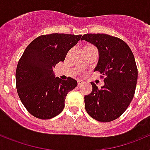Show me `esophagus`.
Segmentation results:
<instances>
[{
  "label": "esophagus",
  "mask_w": 150,
  "mask_h": 150,
  "mask_svg": "<svg viewBox=\"0 0 150 150\" xmlns=\"http://www.w3.org/2000/svg\"><path fill=\"white\" fill-rule=\"evenodd\" d=\"M77 83H78V86H81V85L83 83V80H81V79H78Z\"/></svg>",
  "instance_id": "1"
}]
</instances>
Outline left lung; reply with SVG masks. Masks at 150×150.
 I'll use <instances>...</instances> for the list:
<instances>
[{
	"label": "left lung",
	"instance_id": "1",
	"mask_svg": "<svg viewBox=\"0 0 150 150\" xmlns=\"http://www.w3.org/2000/svg\"><path fill=\"white\" fill-rule=\"evenodd\" d=\"M81 40L96 46L99 59L95 71L104 76V86L94 83L84 97L85 108L91 117L102 122L116 120L128 108L134 95L137 68L132 50L120 38L105 34H86Z\"/></svg>",
	"mask_w": 150,
	"mask_h": 150
}]
</instances>
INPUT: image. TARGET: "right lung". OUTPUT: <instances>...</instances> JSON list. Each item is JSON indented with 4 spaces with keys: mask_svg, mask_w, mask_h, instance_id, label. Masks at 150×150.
I'll use <instances>...</instances> for the list:
<instances>
[{
    "mask_svg": "<svg viewBox=\"0 0 150 150\" xmlns=\"http://www.w3.org/2000/svg\"><path fill=\"white\" fill-rule=\"evenodd\" d=\"M82 35L51 34L41 35L27 46L16 71L18 97L27 110L35 117L49 120L64 108L69 91L77 82L55 77L53 67L64 62L67 52L81 39Z\"/></svg>",
    "mask_w": 150,
    "mask_h": 150,
    "instance_id": "add662e5",
    "label": "right lung"
}]
</instances>
